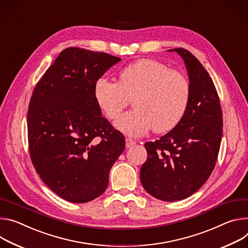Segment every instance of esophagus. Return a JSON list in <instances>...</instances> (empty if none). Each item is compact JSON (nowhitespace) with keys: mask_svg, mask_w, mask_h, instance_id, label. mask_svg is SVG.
Here are the masks:
<instances>
[{"mask_svg":"<svg viewBox=\"0 0 248 248\" xmlns=\"http://www.w3.org/2000/svg\"><path fill=\"white\" fill-rule=\"evenodd\" d=\"M136 144V142L134 140H132L131 138H126V147L130 148L132 146H134Z\"/></svg>","mask_w":248,"mask_h":248,"instance_id":"esophagus-1","label":"esophagus"}]
</instances>
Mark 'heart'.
I'll list each match as a JSON object with an SVG mask.
<instances>
[{
    "instance_id": "b5f03b06",
    "label": "heart",
    "mask_w": 248,
    "mask_h": 248,
    "mask_svg": "<svg viewBox=\"0 0 248 248\" xmlns=\"http://www.w3.org/2000/svg\"><path fill=\"white\" fill-rule=\"evenodd\" d=\"M95 102L102 113L115 120L134 98L132 111L123 114L116 128L129 136H143L174 129L183 119L190 100L186 76L155 59H141L124 67L118 82L101 77L93 87Z\"/></svg>"
}]
</instances>
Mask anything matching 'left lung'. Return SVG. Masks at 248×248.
Returning a JSON list of instances; mask_svg holds the SVG:
<instances>
[{
    "mask_svg": "<svg viewBox=\"0 0 248 248\" xmlns=\"http://www.w3.org/2000/svg\"><path fill=\"white\" fill-rule=\"evenodd\" d=\"M190 100L181 122L155 142H147L148 158L140 171L143 187L156 199H185L201 188L215 169L223 135V112L209 73L183 48Z\"/></svg>",
    "mask_w": 248,
    "mask_h": 248,
    "instance_id": "obj_1",
    "label": "left lung"
}]
</instances>
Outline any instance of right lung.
<instances>
[{
	"mask_svg": "<svg viewBox=\"0 0 248 248\" xmlns=\"http://www.w3.org/2000/svg\"><path fill=\"white\" fill-rule=\"evenodd\" d=\"M119 61L107 53L69 47L33 90L27 111L31 158L42 181L68 202L100 196L125 150V137L101 116L93 95L96 79Z\"/></svg>",
	"mask_w": 248,
	"mask_h": 248,
	"instance_id": "obj_1",
	"label": "right lung"
}]
</instances>
